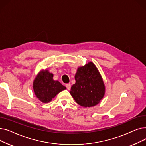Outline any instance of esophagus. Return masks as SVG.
<instances>
[{
    "label": "esophagus",
    "instance_id": "1",
    "mask_svg": "<svg viewBox=\"0 0 146 146\" xmlns=\"http://www.w3.org/2000/svg\"><path fill=\"white\" fill-rule=\"evenodd\" d=\"M66 86L67 88V89L68 90H70V88H71V85L70 83H67V84H66Z\"/></svg>",
    "mask_w": 146,
    "mask_h": 146
}]
</instances>
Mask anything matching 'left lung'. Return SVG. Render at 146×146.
I'll return each instance as SVG.
<instances>
[{
	"label": "left lung",
	"mask_w": 146,
	"mask_h": 146,
	"mask_svg": "<svg viewBox=\"0 0 146 146\" xmlns=\"http://www.w3.org/2000/svg\"><path fill=\"white\" fill-rule=\"evenodd\" d=\"M75 80L76 83L72 86L70 93L79 105L90 107L100 102L105 94V86L93 63L79 67Z\"/></svg>",
	"instance_id": "obj_1"
}]
</instances>
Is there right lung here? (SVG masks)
I'll list each match as a JSON object with an SVG mask.
<instances>
[{
	"instance_id": "right-lung-1",
	"label": "right lung",
	"mask_w": 146,
	"mask_h": 146,
	"mask_svg": "<svg viewBox=\"0 0 146 146\" xmlns=\"http://www.w3.org/2000/svg\"><path fill=\"white\" fill-rule=\"evenodd\" d=\"M52 77V73L45 70L38 74L34 81L35 95L43 103L49 102L57 94L66 89L58 81L54 80Z\"/></svg>"
}]
</instances>
